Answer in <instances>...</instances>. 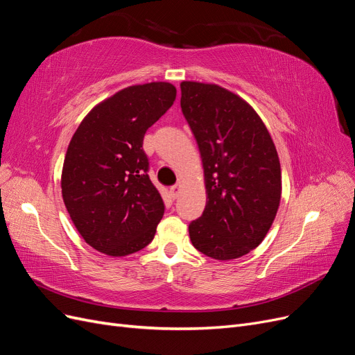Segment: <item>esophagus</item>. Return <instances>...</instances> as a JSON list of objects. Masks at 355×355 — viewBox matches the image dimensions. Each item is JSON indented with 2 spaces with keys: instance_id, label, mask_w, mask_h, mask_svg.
Here are the masks:
<instances>
[{
  "instance_id": "esophagus-1",
  "label": "esophagus",
  "mask_w": 355,
  "mask_h": 355,
  "mask_svg": "<svg viewBox=\"0 0 355 355\" xmlns=\"http://www.w3.org/2000/svg\"><path fill=\"white\" fill-rule=\"evenodd\" d=\"M179 192H180V185L179 184L170 187V196H171V198H178Z\"/></svg>"
}]
</instances>
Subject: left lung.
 Masks as SVG:
<instances>
[{"label":"left lung","mask_w":355,"mask_h":355,"mask_svg":"<svg viewBox=\"0 0 355 355\" xmlns=\"http://www.w3.org/2000/svg\"><path fill=\"white\" fill-rule=\"evenodd\" d=\"M180 108L196 136L207 204L189 223L196 249L237 259L262 243L280 206L282 168L265 124L240 96L216 84L184 81Z\"/></svg>","instance_id":"obj_1"}]
</instances>
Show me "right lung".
<instances>
[{
  "label": "right lung",
  "instance_id": "obj_1",
  "mask_svg": "<svg viewBox=\"0 0 355 355\" xmlns=\"http://www.w3.org/2000/svg\"><path fill=\"white\" fill-rule=\"evenodd\" d=\"M176 99L170 83L132 85L87 114L62 170V197L84 241L110 256L153 241L164 202L148 176L144 136Z\"/></svg>",
  "mask_w": 355,
  "mask_h": 355
}]
</instances>
